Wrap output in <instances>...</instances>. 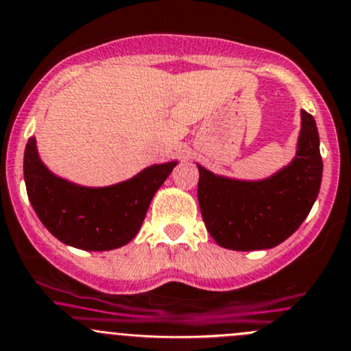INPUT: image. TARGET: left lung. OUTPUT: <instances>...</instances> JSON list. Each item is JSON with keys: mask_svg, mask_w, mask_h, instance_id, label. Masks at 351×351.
Instances as JSON below:
<instances>
[{"mask_svg": "<svg viewBox=\"0 0 351 351\" xmlns=\"http://www.w3.org/2000/svg\"><path fill=\"white\" fill-rule=\"evenodd\" d=\"M298 153L263 182H237L200 169L198 204L206 230L232 250L271 249L300 228L319 193L323 160L315 117L301 110Z\"/></svg>", "mask_w": 351, "mask_h": 351, "instance_id": "obj_1", "label": "left lung"}]
</instances>
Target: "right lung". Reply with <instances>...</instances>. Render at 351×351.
Segmentation results:
<instances>
[{
	"instance_id": "add662e5",
	"label": "right lung",
	"mask_w": 351,
	"mask_h": 351,
	"mask_svg": "<svg viewBox=\"0 0 351 351\" xmlns=\"http://www.w3.org/2000/svg\"><path fill=\"white\" fill-rule=\"evenodd\" d=\"M175 166L176 161L154 165L128 182L86 188L51 175L40 161L35 138L28 139L23 160L27 193L38 219L58 241L84 250H110L132 241Z\"/></svg>"
}]
</instances>
